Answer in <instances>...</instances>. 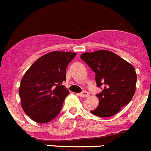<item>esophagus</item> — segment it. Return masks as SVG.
Here are the masks:
<instances>
[{
    "label": "esophagus",
    "mask_w": 151,
    "mask_h": 151,
    "mask_svg": "<svg viewBox=\"0 0 151 151\" xmlns=\"http://www.w3.org/2000/svg\"><path fill=\"white\" fill-rule=\"evenodd\" d=\"M79 96H80V97H87L89 96V93L87 92V91L84 90L83 92L79 94Z\"/></svg>",
    "instance_id": "1"
}]
</instances>
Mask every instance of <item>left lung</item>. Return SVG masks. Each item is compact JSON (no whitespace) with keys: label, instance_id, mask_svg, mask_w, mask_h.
Wrapping results in <instances>:
<instances>
[{"label":"left lung","instance_id":"8db88e82","mask_svg":"<svg viewBox=\"0 0 151 151\" xmlns=\"http://www.w3.org/2000/svg\"><path fill=\"white\" fill-rule=\"evenodd\" d=\"M82 60L95 72V80L102 91L97 94L99 105L91 113L100 117L115 115L132 100L135 92L137 74L132 64L107 50L86 52Z\"/></svg>","mask_w":151,"mask_h":151}]
</instances>
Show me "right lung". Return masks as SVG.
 Segmentation results:
<instances>
[{"label":"right lung","instance_id":"obj_1","mask_svg":"<svg viewBox=\"0 0 151 151\" xmlns=\"http://www.w3.org/2000/svg\"><path fill=\"white\" fill-rule=\"evenodd\" d=\"M77 54L51 51L37 59L21 81V107L31 120L38 123L50 122L59 115L69 94L65 86L66 69Z\"/></svg>","mask_w":151,"mask_h":151}]
</instances>
